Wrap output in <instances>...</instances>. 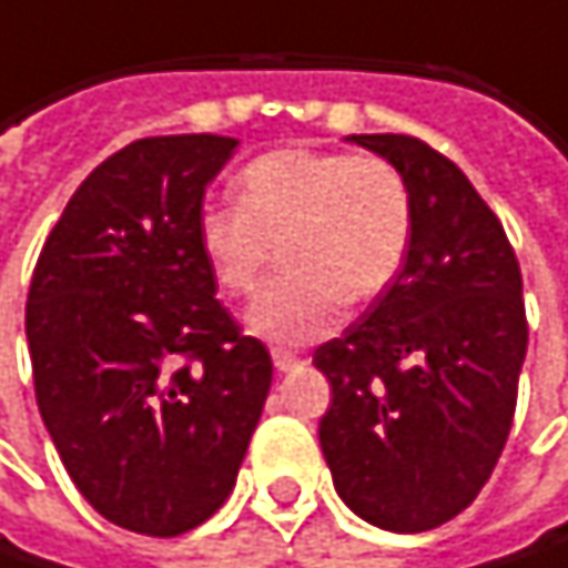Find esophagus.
<instances>
[{"label":"esophagus","instance_id":"obj_1","mask_svg":"<svg viewBox=\"0 0 568 568\" xmlns=\"http://www.w3.org/2000/svg\"><path fill=\"white\" fill-rule=\"evenodd\" d=\"M271 357H274V367H277L281 374H287V371H297V367H301V357H297L294 351H284V347H274V351H271Z\"/></svg>","mask_w":568,"mask_h":568}]
</instances>
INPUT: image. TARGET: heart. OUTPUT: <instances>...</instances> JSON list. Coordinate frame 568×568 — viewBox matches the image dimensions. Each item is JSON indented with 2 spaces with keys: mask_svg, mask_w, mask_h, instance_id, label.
Listing matches in <instances>:
<instances>
[{
  "mask_svg": "<svg viewBox=\"0 0 568 568\" xmlns=\"http://www.w3.org/2000/svg\"><path fill=\"white\" fill-rule=\"evenodd\" d=\"M414 191L381 154L287 148L237 174V204L204 207L194 221L211 281L244 297L274 247L284 271L257 294L247 327L274 344L324 337L347 304L381 297L414 244Z\"/></svg>",
  "mask_w": 568,
  "mask_h": 568,
  "instance_id": "obj_1",
  "label": "heart"
}]
</instances>
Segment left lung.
<instances>
[{
    "label": "left lung",
    "mask_w": 568,
    "mask_h": 568,
    "mask_svg": "<svg viewBox=\"0 0 568 568\" xmlns=\"http://www.w3.org/2000/svg\"><path fill=\"white\" fill-rule=\"evenodd\" d=\"M414 191L397 281L314 351L331 381L321 449L367 523L426 532L486 486L516 414L529 324L516 251L469 178L414 135H351Z\"/></svg>",
    "instance_id": "left-lung-1"
}]
</instances>
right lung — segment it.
<instances>
[{
  "mask_svg": "<svg viewBox=\"0 0 568 568\" xmlns=\"http://www.w3.org/2000/svg\"><path fill=\"white\" fill-rule=\"evenodd\" d=\"M234 148L125 144L72 194L29 284L45 429L92 509L142 536H181L224 506L271 390V354L214 297L194 237Z\"/></svg>",
  "mask_w": 568,
  "mask_h": 568,
  "instance_id": "1",
  "label": "right lung"
}]
</instances>
